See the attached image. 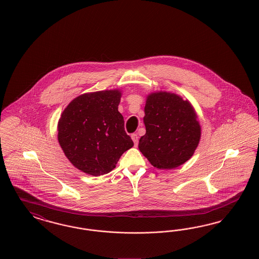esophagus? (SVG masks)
Segmentation results:
<instances>
[{"label":"esophagus","instance_id":"1","mask_svg":"<svg viewBox=\"0 0 259 259\" xmlns=\"http://www.w3.org/2000/svg\"><path fill=\"white\" fill-rule=\"evenodd\" d=\"M131 138H132V140H133L135 146H137V145H138V142H139V137H138V135H137V134H133V135L131 136Z\"/></svg>","mask_w":259,"mask_h":259}]
</instances>
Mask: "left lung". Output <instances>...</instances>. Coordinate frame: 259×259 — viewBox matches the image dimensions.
Masks as SVG:
<instances>
[{
	"label": "left lung",
	"instance_id": "left-lung-1",
	"mask_svg": "<svg viewBox=\"0 0 259 259\" xmlns=\"http://www.w3.org/2000/svg\"><path fill=\"white\" fill-rule=\"evenodd\" d=\"M144 123L146 134L139 141V149L152 166L174 169L194 154L201 126L188 100L166 91L148 94Z\"/></svg>",
	"mask_w": 259,
	"mask_h": 259
}]
</instances>
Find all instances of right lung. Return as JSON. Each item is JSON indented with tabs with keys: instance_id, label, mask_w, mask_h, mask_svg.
Segmentation results:
<instances>
[{
	"instance_id": "1",
	"label": "right lung",
	"mask_w": 259,
	"mask_h": 259,
	"mask_svg": "<svg viewBox=\"0 0 259 259\" xmlns=\"http://www.w3.org/2000/svg\"><path fill=\"white\" fill-rule=\"evenodd\" d=\"M120 98L118 89L84 93L62 112L58 142L76 169L94 177L108 174L134 146L118 111Z\"/></svg>"
}]
</instances>
